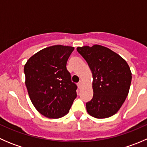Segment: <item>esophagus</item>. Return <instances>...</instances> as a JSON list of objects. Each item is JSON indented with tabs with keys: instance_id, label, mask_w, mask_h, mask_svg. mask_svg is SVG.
<instances>
[{
	"instance_id": "1",
	"label": "esophagus",
	"mask_w": 147,
	"mask_h": 147,
	"mask_svg": "<svg viewBox=\"0 0 147 147\" xmlns=\"http://www.w3.org/2000/svg\"><path fill=\"white\" fill-rule=\"evenodd\" d=\"M82 81H80V82L79 83H78V88H81V87H82Z\"/></svg>"
}]
</instances>
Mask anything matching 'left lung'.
I'll use <instances>...</instances> for the list:
<instances>
[{"instance_id":"obj_1","label":"left lung","mask_w":147,"mask_h":147,"mask_svg":"<svg viewBox=\"0 0 147 147\" xmlns=\"http://www.w3.org/2000/svg\"><path fill=\"white\" fill-rule=\"evenodd\" d=\"M92 72L93 97L86 103L89 115L107 118L118 112L129 91L131 72L127 62L107 47L95 45L77 48Z\"/></svg>"}]
</instances>
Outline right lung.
Segmentation results:
<instances>
[{
	"instance_id": "obj_1",
	"label": "right lung",
	"mask_w": 147,
	"mask_h": 147,
	"mask_svg": "<svg viewBox=\"0 0 147 147\" xmlns=\"http://www.w3.org/2000/svg\"><path fill=\"white\" fill-rule=\"evenodd\" d=\"M73 47L53 45L35 53L24 67L26 85L32 105L43 116L60 118L77 97L76 84L66 65Z\"/></svg>"
}]
</instances>
